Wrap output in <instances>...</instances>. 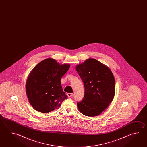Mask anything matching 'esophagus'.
Listing matches in <instances>:
<instances>
[{
	"label": "esophagus",
	"mask_w": 147,
	"mask_h": 147,
	"mask_svg": "<svg viewBox=\"0 0 147 147\" xmlns=\"http://www.w3.org/2000/svg\"><path fill=\"white\" fill-rule=\"evenodd\" d=\"M67 96L68 97H71L73 96V94L72 93H67Z\"/></svg>",
	"instance_id": "esophagus-1"
}]
</instances>
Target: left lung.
<instances>
[{"instance_id": "8db88e82", "label": "left lung", "mask_w": 147, "mask_h": 147, "mask_svg": "<svg viewBox=\"0 0 147 147\" xmlns=\"http://www.w3.org/2000/svg\"><path fill=\"white\" fill-rule=\"evenodd\" d=\"M75 69L83 81L85 94L77 103L80 113L88 116H98L113 99L115 81L110 68L96 60L89 58Z\"/></svg>"}]
</instances>
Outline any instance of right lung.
Wrapping results in <instances>:
<instances>
[{
    "mask_svg": "<svg viewBox=\"0 0 147 147\" xmlns=\"http://www.w3.org/2000/svg\"><path fill=\"white\" fill-rule=\"evenodd\" d=\"M69 67V64H60L53 59L47 58L32 70L25 87L28 100L35 110L50 112L58 109L67 99L60 80Z\"/></svg>",
    "mask_w": 147,
    "mask_h": 147,
    "instance_id": "obj_1",
    "label": "right lung"
}]
</instances>
